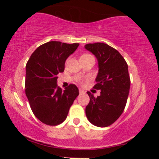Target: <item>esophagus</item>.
<instances>
[{
	"label": "esophagus",
	"instance_id": "obj_1",
	"mask_svg": "<svg viewBox=\"0 0 159 159\" xmlns=\"http://www.w3.org/2000/svg\"><path fill=\"white\" fill-rule=\"evenodd\" d=\"M79 93H80V94H83V93H84V90H82V89H79Z\"/></svg>",
	"mask_w": 159,
	"mask_h": 159
}]
</instances>
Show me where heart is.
<instances>
[{
  "label": "heart",
  "mask_w": 159,
  "mask_h": 159,
  "mask_svg": "<svg viewBox=\"0 0 159 159\" xmlns=\"http://www.w3.org/2000/svg\"><path fill=\"white\" fill-rule=\"evenodd\" d=\"M83 56H90V54H83V55H82L81 57H83Z\"/></svg>",
  "instance_id": "1"
}]
</instances>
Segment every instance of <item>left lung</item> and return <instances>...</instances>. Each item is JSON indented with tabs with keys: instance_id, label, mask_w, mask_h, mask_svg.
<instances>
[{
	"instance_id": "1",
	"label": "left lung",
	"mask_w": 159,
	"mask_h": 159,
	"mask_svg": "<svg viewBox=\"0 0 159 159\" xmlns=\"http://www.w3.org/2000/svg\"><path fill=\"white\" fill-rule=\"evenodd\" d=\"M84 48L97 59L98 72L93 88L101 90L96 98L87 92L90 102L86 116L93 125L107 127L120 117L126 105L130 89L128 65L118 51L105 43H89Z\"/></svg>"
}]
</instances>
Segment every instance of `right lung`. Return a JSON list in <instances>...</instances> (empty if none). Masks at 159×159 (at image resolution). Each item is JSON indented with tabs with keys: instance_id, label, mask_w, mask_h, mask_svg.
Wrapping results in <instances>:
<instances>
[{
	"instance_id": "right-lung-1",
	"label": "right lung",
	"mask_w": 159,
	"mask_h": 159,
	"mask_svg": "<svg viewBox=\"0 0 159 159\" xmlns=\"http://www.w3.org/2000/svg\"><path fill=\"white\" fill-rule=\"evenodd\" d=\"M78 45L48 42L38 47L27 61L25 93L34 114L46 125L63 123L79 94L75 84L62 90L57 84V75L64 71L66 61Z\"/></svg>"
}]
</instances>
